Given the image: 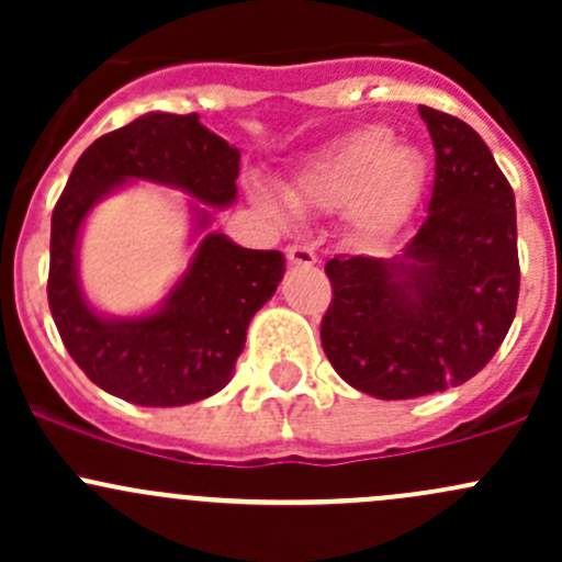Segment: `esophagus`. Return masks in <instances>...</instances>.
I'll return each mask as SVG.
<instances>
[{
  "label": "esophagus",
  "mask_w": 562,
  "mask_h": 562,
  "mask_svg": "<svg viewBox=\"0 0 562 562\" xmlns=\"http://www.w3.org/2000/svg\"><path fill=\"white\" fill-rule=\"evenodd\" d=\"M288 260H291L293 266H313L317 255L313 252V247L307 245H291L288 247Z\"/></svg>",
  "instance_id": "obj_1"
}]
</instances>
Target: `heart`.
Here are the masks:
<instances>
[{
	"label": "heart",
	"instance_id": "1",
	"mask_svg": "<svg viewBox=\"0 0 562 562\" xmlns=\"http://www.w3.org/2000/svg\"><path fill=\"white\" fill-rule=\"evenodd\" d=\"M427 157L394 140V130L367 124L310 155L293 179L291 195L313 206H345L361 236H389L405 223L427 184ZM263 203L274 198L258 192Z\"/></svg>",
	"mask_w": 562,
	"mask_h": 562
}]
</instances>
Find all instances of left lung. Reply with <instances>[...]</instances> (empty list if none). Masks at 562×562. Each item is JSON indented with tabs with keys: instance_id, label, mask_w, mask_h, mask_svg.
<instances>
[{
	"instance_id": "1",
	"label": "left lung",
	"mask_w": 562,
	"mask_h": 562,
	"mask_svg": "<svg viewBox=\"0 0 562 562\" xmlns=\"http://www.w3.org/2000/svg\"><path fill=\"white\" fill-rule=\"evenodd\" d=\"M435 146L422 228L396 258L334 255L321 342L337 375L378 400L435 394L484 370L519 299L517 203L490 146L418 105Z\"/></svg>"
}]
</instances>
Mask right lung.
Listing matches in <instances>:
<instances>
[{"label":"right lung","mask_w":562,"mask_h":562,"mask_svg":"<svg viewBox=\"0 0 562 562\" xmlns=\"http://www.w3.org/2000/svg\"><path fill=\"white\" fill-rule=\"evenodd\" d=\"M239 149L198 122V113H146L94 140L72 168L50 217L48 307L67 353L108 394L144 407H176L228 386L252 315L274 296L285 258L206 234L160 307L105 317L83 299L78 236L87 214L124 181L176 187L206 206L236 201ZM195 212V234L209 228Z\"/></svg>","instance_id":"add662e5"}]
</instances>
